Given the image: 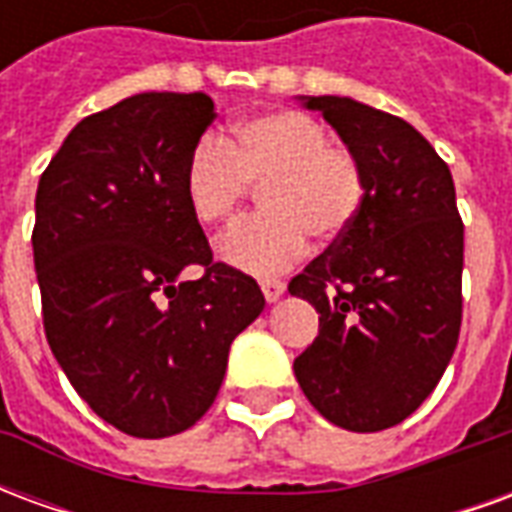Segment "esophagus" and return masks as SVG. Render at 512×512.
Segmentation results:
<instances>
[{"label": "esophagus", "instance_id": "1", "mask_svg": "<svg viewBox=\"0 0 512 512\" xmlns=\"http://www.w3.org/2000/svg\"><path fill=\"white\" fill-rule=\"evenodd\" d=\"M260 290H263L266 301H277L285 293V282H279V279H260Z\"/></svg>", "mask_w": 512, "mask_h": 512}]
</instances>
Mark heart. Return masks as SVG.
Returning a JSON list of instances; mask_svg holds the SVG:
<instances>
[{
	"mask_svg": "<svg viewBox=\"0 0 512 512\" xmlns=\"http://www.w3.org/2000/svg\"><path fill=\"white\" fill-rule=\"evenodd\" d=\"M252 186L266 213L222 238V255L249 274H279L307 255L310 238L337 244L362 213L367 175L348 147L329 145L321 123L301 112L249 117L224 142L205 136L186 164V200L197 222L224 227Z\"/></svg>",
	"mask_w": 512,
	"mask_h": 512,
	"instance_id": "heart-1",
	"label": "heart"
}]
</instances>
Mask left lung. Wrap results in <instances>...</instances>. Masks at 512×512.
Returning a JSON list of instances; mask_svg holds the SVG:
<instances>
[{"mask_svg": "<svg viewBox=\"0 0 512 512\" xmlns=\"http://www.w3.org/2000/svg\"><path fill=\"white\" fill-rule=\"evenodd\" d=\"M367 175L348 233L290 279L318 310V337L293 362L332 425L376 433L436 389L463 315V219L444 158L406 120L351 98H307Z\"/></svg>", "mask_w": 512, "mask_h": 512, "instance_id": "1", "label": "left lung"}]
</instances>
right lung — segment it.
Wrapping results in <instances>:
<instances>
[{
  "label": "right lung",
  "instance_id": "obj_1",
  "mask_svg": "<svg viewBox=\"0 0 512 512\" xmlns=\"http://www.w3.org/2000/svg\"><path fill=\"white\" fill-rule=\"evenodd\" d=\"M216 120L205 93L131 95L84 117L43 169L35 271L51 354L98 417L136 439L213 406L238 334L263 312L216 263L186 200V164ZM200 265V280L179 271Z\"/></svg>",
  "mask_w": 512,
  "mask_h": 512
}]
</instances>
